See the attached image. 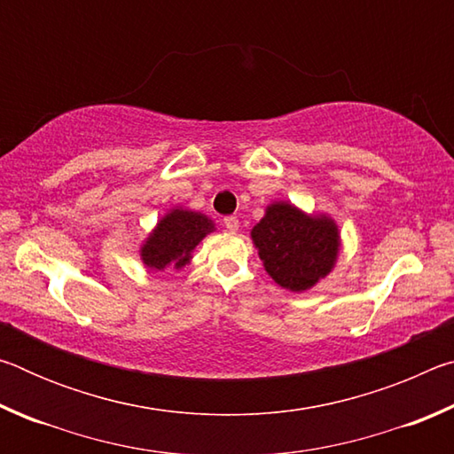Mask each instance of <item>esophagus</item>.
Listing matches in <instances>:
<instances>
[{
  "instance_id": "obj_1",
  "label": "esophagus",
  "mask_w": 454,
  "mask_h": 454,
  "mask_svg": "<svg viewBox=\"0 0 454 454\" xmlns=\"http://www.w3.org/2000/svg\"><path fill=\"white\" fill-rule=\"evenodd\" d=\"M224 226L228 232H236V230L240 228V220H238L236 216H228V218H224Z\"/></svg>"
}]
</instances>
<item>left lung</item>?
Wrapping results in <instances>:
<instances>
[{"label": "left lung", "instance_id": "1", "mask_svg": "<svg viewBox=\"0 0 454 454\" xmlns=\"http://www.w3.org/2000/svg\"><path fill=\"white\" fill-rule=\"evenodd\" d=\"M260 260L276 284L292 292L314 286L333 270L338 256V228L326 216H306L288 202L266 208L252 228Z\"/></svg>", "mask_w": 454, "mask_h": 454}]
</instances>
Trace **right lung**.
<instances>
[{"label": "right lung", "mask_w": 454, "mask_h": 454, "mask_svg": "<svg viewBox=\"0 0 454 454\" xmlns=\"http://www.w3.org/2000/svg\"><path fill=\"white\" fill-rule=\"evenodd\" d=\"M212 230V220L204 214L172 210L158 222L156 230L142 246L144 264L152 270H166L168 266L182 268L190 260L192 250Z\"/></svg>", "instance_id": "add662e5"}]
</instances>
